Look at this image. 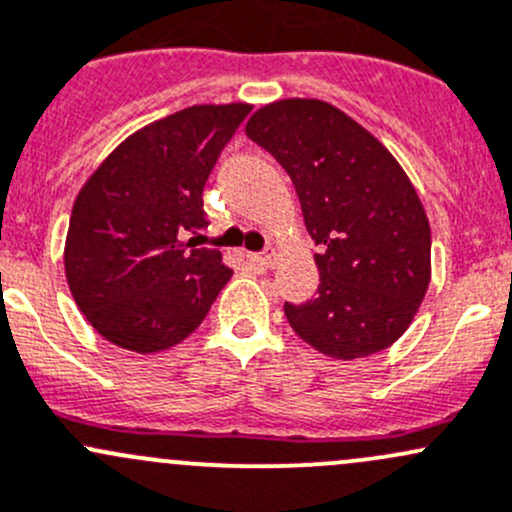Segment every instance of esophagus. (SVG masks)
Returning a JSON list of instances; mask_svg holds the SVG:
<instances>
[{
	"instance_id": "esophagus-1",
	"label": "esophagus",
	"mask_w": 512,
	"mask_h": 512,
	"mask_svg": "<svg viewBox=\"0 0 512 512\" xmlns=\"http://www.w3.org/2000/svg\"><path fill=\"white\" fill-rule=\"evenodd\" d=\"M247 260L255 267H272L274 252H252V255H247Z\"/></svg>"
}]
</instances>
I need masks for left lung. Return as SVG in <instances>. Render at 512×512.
I'll list each match as a JSON object with an SVG mask.
<instances>
[{
  "mask_svg": "<svg viewBox=\"0 0 512 512\" xmlns=\"http://www.w3.org/2000/svg\"><path fill=\"white\" fill-rule=\"evenodd\" d=\"M245 132L284 166L321 245L316 297L284 304L289 326L338 360L385 351L412 324L432 277L429 220L402 166L324 100L272 102Z\"/></svg>",
  "mask_w": 512,
  "mask_h": 512,
  "instance_id": "1",
  "label": "left lung"
}]
</instances>
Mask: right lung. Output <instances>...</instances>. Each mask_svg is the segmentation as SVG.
<instances>
[{
  "label": "right lung",
  "instance_id": "right-lung-1",
  "mask_svg": "<svg viewBox=\"0 0 512 512\" xmlns=\"http://www.w3.org/2000/svg\"><path fill=\"white\" fill-rule=\"evenodd\" d=\"M250 105H193L127 137L80 188L66 277L90 326L157 353L191 336L233 270L186 233L208 228L203 186Z\"/></svg>",
  "mask_w": 512,
  "mask_h": 512
}]
</instances>
